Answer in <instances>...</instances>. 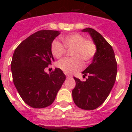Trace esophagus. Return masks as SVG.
Here are the masks:
<instances>
[{
	"mask_svg": "<svg viewBox=\"0 0 132 132\" xmlns=\"http://www.w3.org/2000/svg\"><path fill=\"white\" fill-rule=\"evenodd\" d=\"M72 76H70V75H66V78H72Z\"/></svg>",
	"mask_w": 132,
	"mask_h": 132,
	"instance_id": "esophagus-1",
	"label": "esophagus"
}]
</instances>
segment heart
<instances>
[{"label": "heart", "mask_w": 132, "mask_h": 132, "mask_svg": "<svg viewBox=\"0 0 132 132\" xmlns=\"http://www.w3.org/2000/svg\"><path fill=\"white\" fill-rule=\"evenodd\" d=\"M64 46L57 40H53L51 45V51L56 58L62 57L66 53V48H72L70 58H64L57 63V66L66 74H72L80 70L84 66V60L88 63L92 60L96 51V46L92 41L85 39L79 33H72L61 36Z\"/></svg>", "instance_id": "obj_1"}]
</instances>
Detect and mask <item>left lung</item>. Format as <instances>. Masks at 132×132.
<instances>
[{
	"label": "left lung",
	"mask_w": 132,
	"mask_h": 132,
	"mask_svg": "<svg viewBox=\"0 0 132 132\" xmlns=\"http://www.w3.org/2000/svg\"><path fill=\"white\" fill-rule=\"evenodd\" d=\"M89 34L96 48L92 62L82 72L85 81L74 77L76 86L72 98L77 106L86 110L97 108L104 102L114 85L117 63L114 50L99 33L91 28L81 31Z\"/></svg>",
	"instance_id": "8db88e82"
}]
</instances>
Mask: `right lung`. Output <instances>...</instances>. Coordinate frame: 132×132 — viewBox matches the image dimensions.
Segmentation results:
<instances>
[{"mask_svg": "<svg viewBox=\"0 0 132 132\" xmlns=\"http://www.w3.org/2000/svg\"><path fill=\"white\" fill-rule=\"evenodd\" d=\"M60 31L42 30L22 41L15 48L11 63L13 84L24 102L34 108L49 106L66 79L60 68L47 73L53 60L51 45Z\"/></svg>", "mask_w": 132, "mask_h": 132, "instance_id": "1", "label": "right lung"}]
</instances>
